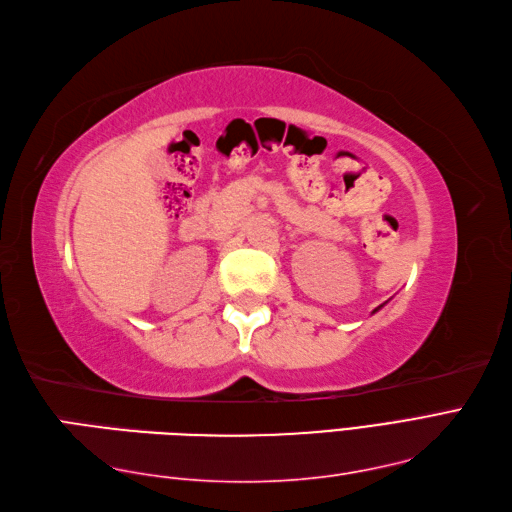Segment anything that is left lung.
<instances>
[{"instance_id": "8db88e82", "label": "left lung", "mask_w": 512, "mask_h": 512, "mask_svg": "<svg viewBox=\"0 0 512 512\" xmlns=\"http://www.w3.org/2000/svg\"><path fill=\"white\" fill-rule=\"evenodd\" d=\"M376 310H378V308H376ZM376 310H373V313H376Z\"/></svg>"}]
</instances>
